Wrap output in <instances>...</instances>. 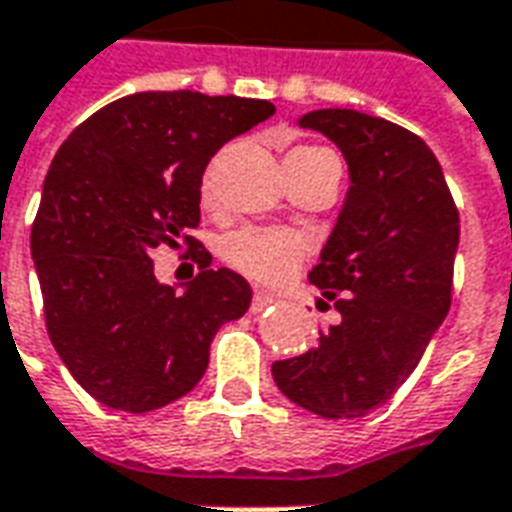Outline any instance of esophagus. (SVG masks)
Returning a JSON list of instances; mask_svg holds the SVG:
<instances>
[{
  "instance_id": "obj_1",
  "label": "esophagus",
  "mask_w": 512,
  "mask_h": 512,
  "mask_svg": "<svg viewBox=\"0 0 512 512\" xmlns=\"http://www.w3.org/2000/svg\"><path fill=\"white\" fill-rule=\"evenodd\" d=\"M271 304H276V295H271V293H255V298H252V306H249V309H252V312H255V314H260V312H266V309Z\"/></svg>"
}]
</instances>
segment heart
<instances>
[{
	"mask_svg": "<svg viewBox=\"0 0 512 512\" xmlns=\"http://www.w3.org/2000/svg\"><path fill=\"white\" fill-rule=\"evenodd\" d=\"M331 151L320 146H298L287 151L285 162L328 157ZM203 198L211 200V187H203ZM309 255V238L285 227H241L219 241V257L227 268L246 276L257 285H282L304 266Z\"/></svg>",
	"mask_w": 512,
	"mask_h": 512,
	"instance_id": "heart-1",
	"label": "heart"
}]
</instances>
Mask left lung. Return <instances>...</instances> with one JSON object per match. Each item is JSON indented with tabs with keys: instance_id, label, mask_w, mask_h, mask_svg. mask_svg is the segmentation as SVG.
<instances>
[{
	"instance_id": "left-lung-1",
	"label": "left lung",
	"mask_w": 512,
	"mask_h": 512,
	"mask_svg": "<svg viewBox=\"0 0 512 512\" xmlns=\"http://www.w3.org/2000/svg\"><path fill=\"white\" fill-rule=\"evenodd\" d=\"M298 124L331 138L350 168L342 214L309 274L342 323L271 372L298 407L363 418L404 385L448 314L458 208L415 132L347 108L312 111Z\"/></svg>"
}]
</instances>
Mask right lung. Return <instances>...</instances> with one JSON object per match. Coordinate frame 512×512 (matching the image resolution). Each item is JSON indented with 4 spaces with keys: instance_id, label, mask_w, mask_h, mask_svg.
Listing matches in <instances>:
<instances>
[{
    "instance_id": "add662e5",
    "label": "right lung",
    "mask_w": 512,
    "mask_h": 512,
    "mask_svg": "<svg viewBox=\"0 0 512 512\" xmlns=\"http://www.w3.org/2000/svg\"><path fill=\"white\" fill-rule=\"evenodd\" d=\"M268 100L138 92L78 124L56 151L32 225L45 328L83 391L124 412L160 410L200 382L219 325L252 287L211 268L189 230L200 184L227 140L274 116ZM188 244L201 274L160 286L151 248Z\"/></svg>"
}]
</instances>
